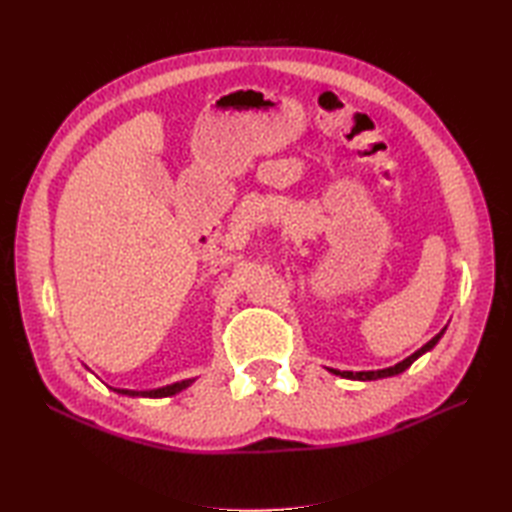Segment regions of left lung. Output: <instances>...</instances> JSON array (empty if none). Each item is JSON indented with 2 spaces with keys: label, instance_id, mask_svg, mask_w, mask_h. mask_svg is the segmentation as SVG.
Masks as SVG:
<instances>
[{
  "label": "left lung",
  "instance_id": "8db88e82",
  "mask_svg": "<svg viewBox=\"0 0 512 512\" xmlns=\"http://www.w3.org/2000/svg\"><path fill=\"white\" fill-rule=\"evenodd\" d=\"M444 334V330L440 332V334H436L433 336V339L427 343V345H422L418 352H413L409 358H405V361L402 363H398V365H394V367H387V369H378V372H339V369H332V372L336 374V376H343V378H354V380H376V378H387V376H396V374H400V372H405V369L416 361L418 356H422L424 352H429L433 345H436L438 341H440V336Z\"/></svg>",
  "mask_w": 512,
  "mask_h": 512
}]
</instances>
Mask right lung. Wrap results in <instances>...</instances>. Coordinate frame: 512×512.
Listing matches in <instances>:
<instances>
[{"label": "right lung", "mask_w": 512, "mask_h": 512, "mask_svg": "<svg viewBox=\"0 0 512 512\" xmlns=\"http://www.w3.org/2000/svg\"><path fill=\"white\" fill-rule=\"evenodd\" d=\"M193 380H180V383H173L167 387H160V389H151V391H132V389H114L118 394H125V396H145V398H165V396H173L182 391L184 387H189Z\"/></svg>", "instance_id": "1"}]
</instances>
